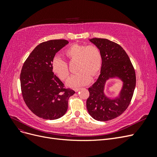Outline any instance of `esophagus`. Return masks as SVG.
Instances as JSON below:
<instances>
[{
    "mask_svg": "<svg viewBox=\"0 0 157 157\" xmlns=\"http://www.w3.org/2000/svg\"><path fill=\"white\" fill-rule=\"evenodd\" d=\"M80 90V88H75V89H74V90H75V91L76 92H78Z\"/></svg>",
    "mask_w": 157,
    "mask_h": 157,
    "instance_id": "1",
    "label": "esophagus"
}]
</instances>
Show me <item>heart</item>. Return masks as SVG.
I'll return each instance as SVG.
<instances>
[{
    "label": "heart",
    "instance_id": "heart-1",
    "mask_svg": "<svg viewBox=\"0 0 157 157\" xmlns=\"http://www.w3.org/2000/svg\"><path fill=\"white\" fill-rule=\"evenodd\" d=\"M65 54L71 60L77 61V70L78 72L67 80V85L69 87L78 88L88 84L91 76H96L101 69V53L95 45L73 44L65 50ZM52 69L61 80L68 77L67 64L59 57H55L52 60Z\"/></svg>",
    "mask_w": 157,
    "mask_h": 157
}]
</instances>
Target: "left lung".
<instances>
[{"label": "left lung", "mask_w": 157, "mask_h": 157, "mask_svg": "<svg viewBox=\"0 0 157 157\" xmlns=\"http://www.w3.org/2000/svg\"><path fill=\"white\" fill-rule=\"evenodd\" d=\"M100 50L102 63L98 78L88 88L86 101L89 115L98 121H108L120 116L129 105L136 87V73L126 52L115 42L106 39H89ZM109 79L120 80L121 88L115 97L105 93Z\"/></svg>", "instance_id": "obj_1"}]
</instances>
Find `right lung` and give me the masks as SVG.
<instances>
[{"label": "right lung", "mask_w": 157, "mask_h": 157, "mask_svg": "<svg viewBox=\"0 0 157 157\" xmlns=\"http://www.w3.org/2000/svg\"><path fill=\"white\" fill-rule=\"evenodd\" d=\"M66 40H51L38 45L28 57L21 71L23 99L36 116L56 120L67 111L69 98L75 92L64 88L53 73L52 62L57 52L67 45Z\"/></svg>", "instance_id": "add662e5"}]
</instances>
